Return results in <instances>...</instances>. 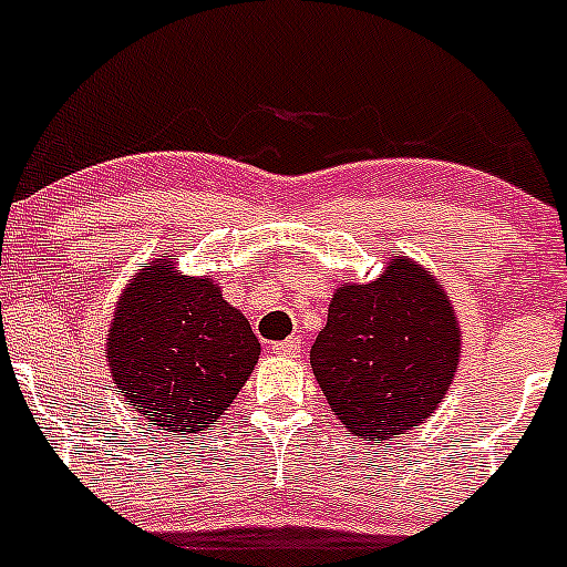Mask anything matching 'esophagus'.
I'll list each match as a JSON object with an SVG mask.
<instances>
[{
    "label": "esophagus",
    "mask_w": 567,
    "mask_h": 567,
    "mask_svg": "<svg viewBox=\"0 0 567 567\" xmlns=\"http://www.w3.org/2000/svg\"><path fill=\"white\" fill-rule=\"evenodd\" d=\"M271 351L277 353V357H299V353H301V340H299V337H290V340L271 342Z\"/></svg>",
    "instance_id": "1"
}]
</instances>
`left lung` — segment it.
Wrapping results in <instances>:
<instances>
[{
    "instance_id": "obj_1",
    "label": "left lung",
    "mask_w": 567,
    "mask_h": 567,
    "mask_svg": "<svg viewBox=\"0 0 567 567\" xmlns=\"http://www.w3.org/2000/svg\"><path fill=\"white\" fill-rule=\"evenodd\" d=\"M461 357V326L442 285L409 257L375 282L337 288L312 342L320 390L342 425L386 442L427 420L447 394Z\"/></svg>"
}]
</instances>
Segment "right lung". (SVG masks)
<instances>
[{"mask_svg": "<svg viewBox=\"0 0 567 567\" xmlns=\"http://www.w3.org/2000/svg\"><path fill=\"white\" fill-rule=\"evenodd\" d=\"M117 392L156 431H210L260 359L241 310L208 277L177 274L175 255L145 262L120 293L106 337Z\"/></svg>", "mask_w": 567, "mask_h": 567, "instance_id": "obj_1", "label": "right lung"}]
</instances>
